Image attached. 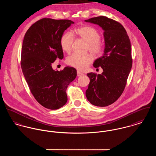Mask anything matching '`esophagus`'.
Instances as JSON below:
<instances>
[{
  "label": "esophagus",
  "instance_id": "1",
  "mask_svg": "<svg viewBox=\"0 0 156 156\" xmlns=\"http://www.w3.org/2000/svg\"><path fill=\"white\" fill-rule=\"evenodd\" d=\"M83 75V73H81L80 71H77V76L78 77H80V76H82Z\"/></svg>",
  "mask_w": 156,
  "mask_h": 156
}]
</instances>
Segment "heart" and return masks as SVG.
I'll return each mask as SVG.
<instances>
[{
  "mask_svg": "<svg viewBox=\"0 0 156 156\" xmlns=\"http://www.w3.org/2000/svg\"><path fill=\"white\" fill-rule=\"evenodd\" d=\"M76 34L87 43V49L90 51L95 55H100L104 50V44L101 41V33L96 28L84 26L76 28ZM74 42V36L70 32H66L61 36L60 45L63 51L69 53L71 51ZM94 57L91 54L79 55L77 54H72L67 57L66 62L68 65L79 70H85L92 62Z\"/></svg>",
  "mask_w": 156,
  "mask_h": 156,
  "instance_id": "1",
  "label": "heart"
}]
</instances>
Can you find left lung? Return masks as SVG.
Here are the masks:
<instances>
[{
	"instance_id": "left-lung-1",
	"label": "left lung",
	"mask_w": 156,
	"mask_h": 156,
	"mask_svg": "<svg viewBox=\"0 0 156 156\" xmlns=\"http://www.w3.org/2000/svg\"><path fill=\"white\" fill-rule=\"evenodd\" d=\"M85 21L101 27L105 40L104 55L94 63L103 72L87 74L90 83L86 96L92 105L106 107L116 101L125 88L132 65L130 41L123 26L113 19L99 16Z\"/></svg>"
}]
</instances>
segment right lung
I'll return each mask as SVG.
<instances>
[{"instance_id":"obj_1","label":"right lung","mask_w":156,"mask_h":156,"mask_svg":"<svg viewBox=\"0 0 156 156\" xmlns=\"http://www.w3.org/2000/svg\"><path fill=\"white\" fill-rule=\"evenodd\" d=\"M71 24L69 20L41 19L28 28L23 42L21 66L26 80L34 98L50 110L66 104L67 87L77 76L73 67L60 71L52 67L57 58L64 57L60 39Z\"/></svg>"}]
</instances>
